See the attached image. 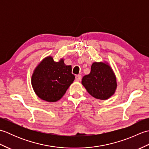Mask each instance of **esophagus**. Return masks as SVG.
Returning a JSON list of instances; mask_svg holds the SVG:
<instances>
[{"label": "esophagus", "mask_w": 149, "mask_h": 149, "mask_svg": "<svg viewBox=\"0 0 149 149\" xmlns=\"http://www.w3.org/2000/svg\"><path fill=\"white\" fill-rule=\"evenodd\" d=\"M81 79H82V77L81 75H77L76 76H75V80L77 81H80L81 80Z\"/></svg>", "instance_id": "esophagus-1"}]
</instances>
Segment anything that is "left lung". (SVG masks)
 Listing matches in <instances>:
<instances>
[{
    "label": "left lung",
    "instance_id": "8db88e82",
    "mask_svg": "<svg viewBox=\"0 0 149 149\" xmlns=\"http://www.w3.org/2000/svg\"><path fill=\"white\" fill-rule=\"evenodd\" d=\"M82 84L91 96L100 100H106L115 93L116 79L112 68L105 63H93L91 72L84 75Z\"/></svg>",
    "mask_w": 149,
    "mask_h": 149
}]
</instances>
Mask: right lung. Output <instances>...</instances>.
<instances>
[{"label": "right lung", "instance_id": "right-lung-1", "mask_svg": "<svg viewBox=\"0 0 149 149\" xmlns=\"http://www.w3.org/2000/svg\"><path fill=\"white\" fill-rule=\"evenodd\" d=\"M74 79L71 65H65L63 59L56 62L49 56L34 70L31 84L34 92L41 99L52 102L64 95Z\"/></svg>", "mask_w": 149, "mask_h": 149}]
</instances>
